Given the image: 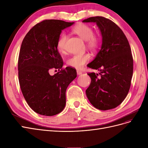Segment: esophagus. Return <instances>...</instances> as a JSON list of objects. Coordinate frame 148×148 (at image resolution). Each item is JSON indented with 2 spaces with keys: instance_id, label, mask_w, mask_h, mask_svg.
I'll return each instance as SVG.
<instances>
[{
  "instance_id": "1",
  "label": "esophagus",
  "mask_w": 148,
  "mask_h": 148,
  "mask_svg": "<svg viewBox=\"0 0 148 148\" xmlns=\"http://www.w3.org/2000/svg\"><path fill=\"white\" fill-rule=\"evenodd\" d=\"M77 74H78V75H82V71L79 70H77Z\"/></svg>"
}]
</instances>
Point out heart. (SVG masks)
<instances>
[{"label":"heart","instance_id":"obj_1","mask_svg":"<svg viewBox=\"0 0 148 148\" xmlns=\"http://www.w3.org/2000/svg\"><path fill=\"white\" fill-rule=\"evenodd\" d=\"M73 31L78 34L84 41H86L87 46L92 50H96L100 45V38L94 34L92 28L86 24H78L75 26ZM68 36L65 33H62L57 40V47L58 50L61 52L65 51V44ZM91 56L88 53L84 54H76L69 58L67 64L75 69H82L84 65L90 60Z\"/></svg>","mask_w":148,"mask_h":148}]
</instances>
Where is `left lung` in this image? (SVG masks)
I'll use <instances>...</instances> for the list:
<instances>
[{
    "label": "left lung",
    "instance_id": "1",
    "mask_svg": "<svg viewBox=\"0 0 148 148\" xmlns=\"http://www.w3.org/2000/svg\"><path fill=\"white\" fill-rule=\"evenodd\" d=\"M84 23L94 22L102 38L99 52L88 66L99 71L89 73L91 79L86 94L96 109L106 110L115 108L127 97L131 85L133 60L127 37L114 22L103 16L90 17Z\"/></svg>",
    "mask_w": 148,
    "mask_h": 148
}]
</instances>
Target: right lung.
Masks as SVG:
<instances>
[{
    "mask_svg": "<svg viewBox=\"0 0 148 148\" xmlns=\"http://www.w3.org/2000/svg\"><path fill=\"white\" fill-rule=\"evenodd\" d=\"M73 23L44 20L34 25L22 41L18 62L20 86L29 106L40 115L53 116L64 110L66 88L77 76L75 69L62 68L64 62L57 47L62 31ZM53 68L60 71L51 75Z\"/></svg>",
    "mask_w": 148,
    "mask_h": 148,
    "instance_id": "obj_1",
    "label": "right lung"
}]
</instances>
